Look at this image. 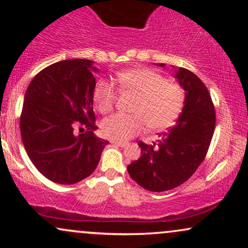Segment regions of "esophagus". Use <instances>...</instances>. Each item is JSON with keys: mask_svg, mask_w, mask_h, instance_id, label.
I'll return each instance as SVG.
<instances>
[{"mask_svg": "<svg viewBox=\"0 0 248 248\" xmlns=\"http://www.w3.org/2000/svg\"><path fill=\"white\" fill-rule=\"evenodd\" d=\"M112 143L113 144H115V146H118V147H121V148H124V147H127L128 144V142H124V141H115V140H113L112 141Z\"/></svg>", "mask_w": 248, "mask_h": 248, "instance_id": "1", "label": "esophagus"}]
</instances>
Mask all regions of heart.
<instances>
[{"instance_id":"b5f03b06","label":"heart","mask_w":248,"mask_h":248,"mask_svg":"<svg viewBox=\"0 0 248 248\" xmlns=\"http://www.w3.org/2000/svg\"><path fill=\"white\" fill-rule=\"evenodd\" d=\"M122 92L136 95L133 114L110 115L101 124L105 136L126 141L142 133L148 126L157 132L171 127L181 115L186 102L184 90L166 77L150 69H132L116 75ZM93 101L102 114L110 112L116 101V91L107 80H99L93 90Z\"/></svg>"}]
</instances>
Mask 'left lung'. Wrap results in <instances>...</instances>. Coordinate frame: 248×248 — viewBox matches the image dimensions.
Listing matches in <instances>:
<instances>
[{
	"instance_id": "8db88e82",
	"label": "left lung",
	"mask_w": 248,
	"mask_h": 248,
	"mask_svg": "<svg viewBox=\"0 0 248 248\" xmlns=\"http://www.w3.org/2000/svg\"><path fill=\"white\" fill-rule=\"evenodd\" d=\"M175 77L186 92L177 122L161 134L157 143L139 142L140 158L127 167L139 186L154 192L175 189L191 177L205 158L215 132V106L204 82L183 67Z\"/></svg>"
}]
</instances>
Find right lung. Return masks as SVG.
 <instances>
[{
    "mask_svg": "<svg viewBox=\"0 0 248 248\" xmlns=\"http://www.w3.org/2000/svg\"><path fill=\"white\" fill-rule=\"evenodd\" d=\"M93 72L98 69L87 59L55 62L37 73L25 92L22 141L37 170L55 183L88 177L108 143L94 135Z\"/></svg>",
    "mask_w": 248,
    "mask_h": 248,
    "instance_id": "obj_1",
    "label": "right lung"
}]
</instances>
